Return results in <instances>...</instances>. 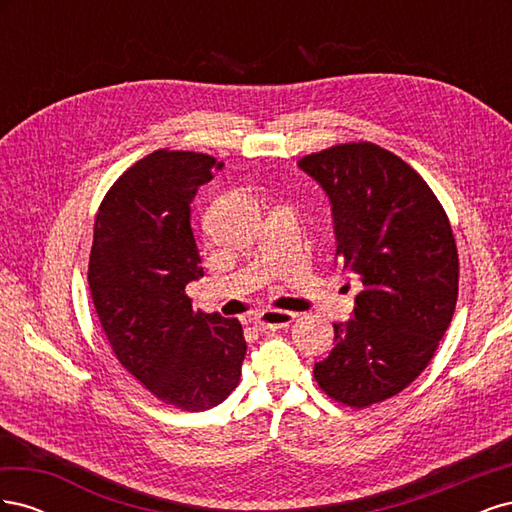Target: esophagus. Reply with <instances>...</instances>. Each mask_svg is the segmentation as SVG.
<instances>
[{
    "mask_svg": "<svg viewBox=\"0 0 512 512\" xmlns=\"http://www.w3.org/2000/svg\"><path fill=\"white\" fill-rule=\"evenodd\" d=\"M297 318V314L284 312V309H262L258 316H254V324L258 329H284Z\"/></svg>",
    "mask_w": 512,
    "mask_h": 512,
    "instance_id": "obj_1",
    "label": "esophagus"
}]
</instances>
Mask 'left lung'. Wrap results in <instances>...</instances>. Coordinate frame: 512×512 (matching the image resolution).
<instances>
[{"label":"left lung","mask_w":512,"mask_h":512,"mask_svg":"<svg viewBox=\"0 0 512 512\" xmlns=\"http://www.w3.org/2000/svg\"><path fill=\"white\" fill-rule=\"evenodd\" d=\"M299 166L329 194L337 262L363 284L314 378L361 410L404 391L436 354L459 292L453 228L425 179L380 145H335Z\"/></svg>","instance_id":"left-lung-1"}]
</instances>
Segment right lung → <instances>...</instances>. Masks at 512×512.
<instances>
[{
  "instance_id": "1",
  "label": "right lung",
  "mask_w": 512,
  "mask_h": 512,
  "mask_svg": "<svg viewBox=\"0 0 512 512\" xmlns=\"http://www.w3.org/2000/svg\"><path fill=\"white\" fill-rule=\"evenodd\" d=\"M218 162L158 149L132 164L96 215L87 282L117 361L162 404L209 410L237 389L245 339L237 318L200 314L185 286L203 277L190 205Z\"/></svg>"
}]
</instances>
